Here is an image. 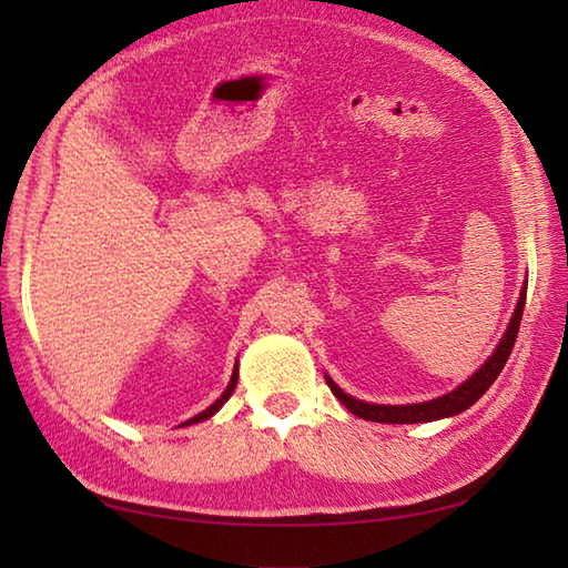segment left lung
<instances>
[{
    "instance_id": "8db88e82",
    "label": "left lung",
    "mask_w": 568,
    "mask_h": 568,
    "mask_svg": "<svg viewBox=\"0 0 568 568\" xmlns=\"http://www.w3.org/2000/svg\"><path fill=\"white\" fill-rule=\"evenodd\" d=\"M525 295H527V285L523 287L520 300H517V310L510 320V327H508V332H505V336L500 339L496 352H493V356L466 383L458 385L456 390L437 397V400L417 403V405H371V403L356 400V397H352V395H346L339 385H336L332 378H327L329 390L336 395V400L344 403L348 413H354L361 419L383 422V425H415V422H432V419H442V417H452V415L464 413L466 407L474 405L478 397L490 388L493 381L500 376L505 361L510 358V352H513L515 339H517V329H520Z\"/></svg>"
}]
</instances>
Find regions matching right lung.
Returning a JSON list of instances; mask_svg holds the SVG:
<instances>
[{
  "label": "right lung",
  "mask_w": 568,
  "mask_h": 568,
  "mask_svg": "<svg viewBox=\"0 0 568 568\" xmlns=\"http://www.w3.org/2000/svg\"><path fill=\"white\" fill-rule=\"evenodd\" d=\"M236 381H239V368H234V373H232V381H229V385H226V390L222 393V397L220 400H216L214 405H210L207 409H204V413H200V415H195L192 419H187V422H183V425H195V422H202V419H207V417H212L216 409H220L226 400H229V395L234 393V388H236Z\"/></svg>",
  "instance_id": "right-lung-1"
}]
</instances>
